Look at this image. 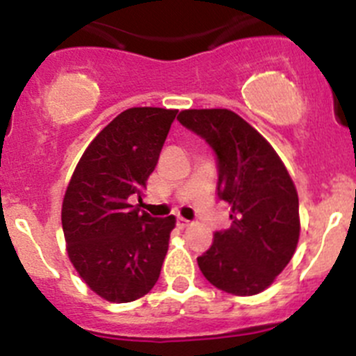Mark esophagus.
<instances>
[{"mask_svg":"<svg viewBox=\"0 0 356 356\" xmlns=\"http://www.w3.org/2000/svg\"><path fill=\"white\" fill-rule=\"evenodd\" d=\"M177 223H178V227H179V228H185V227H188L190 221H188V220H185V218H178Z\"/></svg>","mask_w":356,"mask_h":356,"instance_id":"34e87169","label":"esophagus"}]
</instances>
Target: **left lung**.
<instances>
[{"label":"left lung","mask_w":356,"mask_h":356,"mask_svg":"<svg viewBox=\"0 0 356 356\" xmlns=\"http://www.w3.org/2000/svg\"><path fill=\"white\" fill-rule=\"evenodd\" d=\"M178 121L213 149L218 197L232 209L230 228L214 232L213 245L197 258L200 272L228 294L261 293L296 251V186L272 145L235 112L193 108Z\"/></svg>","instance_id":"8db88e82"}]
</instances>
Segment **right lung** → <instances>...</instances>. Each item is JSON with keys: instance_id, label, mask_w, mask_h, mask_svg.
I'll return each mask as SVG.
<instances>
[{"instance_id": "1", "label": "right lung", "mask_w": 356, "mask_h": 356, "mask_svg": "<svg viewBox=\"0 0 356 356\" xmlns=\"http://www.w3.org/2000/svg\"><path fill=\"white\" fill-rule=\"evenodd\" d=\"M178 111L133 107L88 145L67 186L62 228L74 268L112 302L145 296L161 275L175 216L131 206L156 170Z\"/></svg>"}]
</instances>
